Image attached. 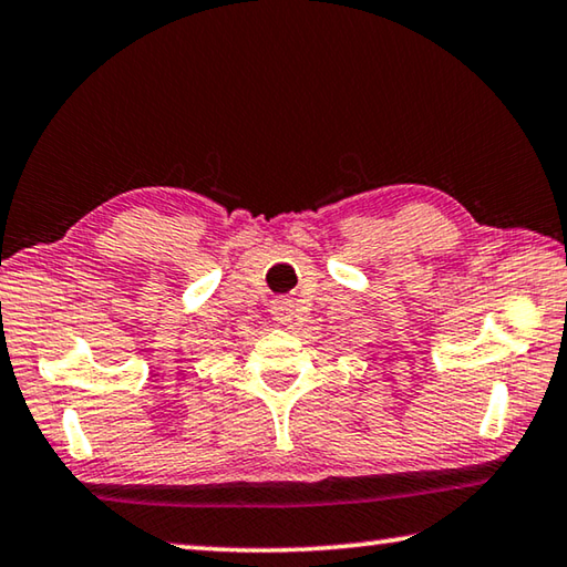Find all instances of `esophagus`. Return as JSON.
Returning <instances> with one entry per match:
<instances>
[{
    "label": "esophagus",
    "mask_w": 567,
    "mask_h": 567,
    "mask_svg": "<svg viewBox=\"0 0 567 567\" xmlns=\"http://www.w3.org/2000/svg\"><path fill=\"white\" fill-rule=\"evenodd\" d=\"M272 318L277 320V322H280V324H287V322H290L292 318H295V302L292 300H282V297H280V300H275L272 302Z\"/></svg>",
    "instance_id": "esophagus-1"
}]
</instances>
